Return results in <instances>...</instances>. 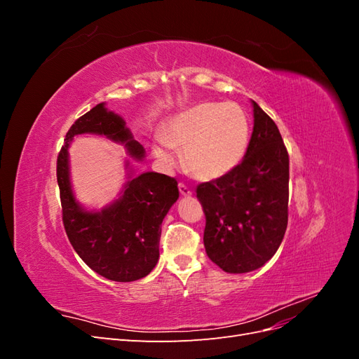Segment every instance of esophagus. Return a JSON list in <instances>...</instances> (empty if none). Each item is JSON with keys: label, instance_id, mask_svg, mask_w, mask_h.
Wrapping results in <instances>:
<instances>
[{"label": "esophagus", "instance_id": "esophagus-1", "mask_svg": "<svg viewBox=\"0 0 359 359\" xmlns=\"http://www.w3.org/2000/svg\"><path fill=\"white\" fill-rule=\"evenodd\" d=\"M178 189H180V193L182 194V196H191V194H193L190 187H187L186 184H182V182L178 184Z\"/></svg>", "mask_w": 359, "mask_h": 359}]
</instances>
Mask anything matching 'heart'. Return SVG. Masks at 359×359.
<instances>
[{"label":"heart","mask_w":359,"mask_h":359,"mask_svg":"<svg viewBox=\"0 0 359 359\" xmlns=\"http://www.w3.org/2000/svg\"><path fill=\"white\" fill-rule=\"evenodd\" d=\"M153 154L165 165L175 156L169 147L184 148L182 158L194 177L205 181L229 175L241 165L250 145V123L235 103H201L169 118L160 127Z\"/></svg>","instance_id":"1"}]
</instances>
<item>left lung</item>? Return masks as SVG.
<instances>
[{
  "instance_id": "left-lung-1",
  "label": "left lung",
  "mask_w": 359,
  "mask_h": 359,
  "mask_svg": "<svg viewBox=\"0 0 359 359\" xmlns=\"http://www.w3.org/2000/svg\"><path fill=\"white\" fill-rule=\"evenodd\" d=\"M247 154L229 175L202 182L203 245L226 273L243 274L276 255L287 227L289 154L278 127L256 102Z\"/></svg>"
}]
</instances>
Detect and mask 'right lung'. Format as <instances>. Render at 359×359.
<instances>
[{
	"label": "right lung",
	"mask_w": 359,
	"mask_h": 359,
	"mask_svg": "<svg viewBox=\"0 0 359 359\" xmlns=\"http://www.w3.org/2000/svg\"><path fill=\"white\" fill-rule=\"evenodd\" d=\"M85 133L124 144L135 160L145 157L144 147L133 139L124 119L107 111L104 103L76 119L57 160L64 229L74 252L97 274L114 281L144 278L157 265L161 222L180 198L178 182L157 172L133 175L130 170L121 198L102 211L83 210L72 190L69 147L74 136Z\"/></svg>",
	"instance_id": "right-lung-1"
}]
</instances>
